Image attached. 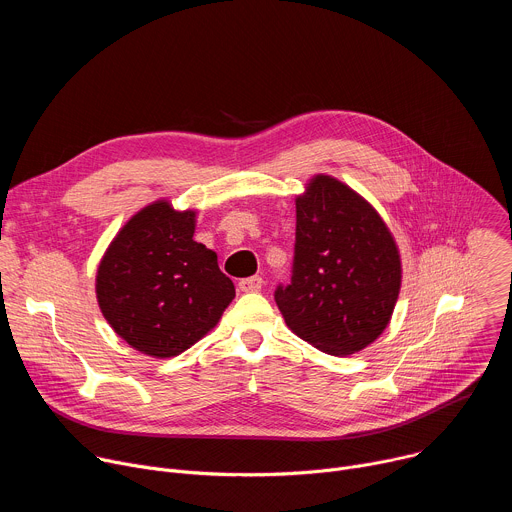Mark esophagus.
<instances>
[{"label": "esophagus", "instance_id": "esophagus-1", "mask_svg": "<svg viewBox=\"0 0 512 512\" xmlns=\"http://www.w3.org/2000/svg\"><path fill=\"white\" fill-rule=\"evenodd\" d=\"M239 287H241V291H259L263 287V279L259 275L245 277L239 281Z\"/></svg>", "mask_w": 512, "mask_h": 512}]
</instances>
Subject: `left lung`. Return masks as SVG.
<instances>
[{
	"label": "left lung",
	"mask_w": 512,
	"mask_h": 512,
	"mask_svg": "<svg viewBox=\"0 0 512 512\" xmlns=\"http://www.w3.org/2000/svg\"><path fill=\"white\" fill-rule=\"evenodd\" d=\"M401 259L377 210L330 176L296 200L291 281L277 285L285 324L328 354H354L387 328Z\"/></svg>",
	"instance_id": "obj_1"
}]
</instances>
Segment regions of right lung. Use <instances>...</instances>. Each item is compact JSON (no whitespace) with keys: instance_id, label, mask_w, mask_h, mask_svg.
Masks as SVG:
<instances>
[{"instance_id":"add662e5","label":"right lung","mask_w":512,"mask_h":512,"mask_svg":"<svg viewBox=\"0 0 512 512\" xmlns=\"http://www.w3.org/2000/svg\"><path fill=\"white\" fill-rule=\"evenodd\" d=\"M194 210L168 202L139 210L97 271V300L111 328L135 350L170 358L216 326L235 298L216 253L192 239Z\"/></svg>"}]
</instances>
